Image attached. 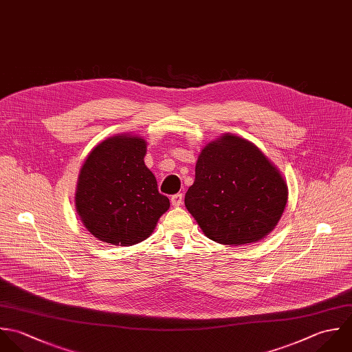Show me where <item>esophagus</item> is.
<instances>
[{"mask_svg": "<svg viewBox=\"0 0 352 352\" xmlns=\"http://www.w3.org/2000/svg\"><path fill=\"white\" fill-rule=\"evenodd\" d=\"M182 199H184V196H182V193H177V195H174V196H171V199H170V201H171V204L174 206V207H179L181 204H182Z\"/></svg>", "mask_w": 352, "mask_h": 352, "instance_id": "obj_1", "label": "esophagus"}]
</instances>
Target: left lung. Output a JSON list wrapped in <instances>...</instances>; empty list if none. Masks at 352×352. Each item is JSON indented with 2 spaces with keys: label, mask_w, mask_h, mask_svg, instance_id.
<instances>
[{
  "label": "left lung",
  "mask_w": 352,
  "mask_h": 352,
  "mask_svg": "<svg viewBox=\"0 0 352 352\" xmlns=\"http://www.w3.org/2000/svg\"><path fill=\"white\" fill-rule=\"evenodd\" d=\"M287 195L280 173L256 145L226 135L201 151L185 206L210 239L236 246L275 228Z\"/></svg>",
  "instance_id": "8db88e82"
}]
</instances>
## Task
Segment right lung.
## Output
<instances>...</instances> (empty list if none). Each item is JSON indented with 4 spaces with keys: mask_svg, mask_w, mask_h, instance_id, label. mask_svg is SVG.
Segmentation results:
<instances>
[{
    "mask_svg": "<svg viewBox=\"0 0 352 352\" xmlns=\"http://www.w3.org/2000/svg\"><path fill=\"white\" fill-rule=\"evenodd\" d=\"M145 151L141 138H110L91 151L80 170L76 210L85 228L103 242L139 243L170 207L144 163Z\"/></svg>",
    "mask_w": 352,
    "mask_h": 352,
    "instance_id": "obj_1",
    "label": "right lung"
}]
</instances>
